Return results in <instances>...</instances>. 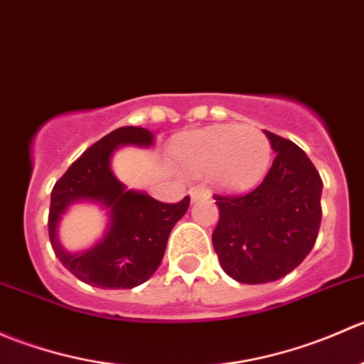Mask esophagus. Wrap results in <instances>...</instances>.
I'll return each instance as SVG.
<instances>
[{"mask_svg": "<svg viewBox=\"0 0 364 364\" xmlns=\"http://www.w3.org/2000/svg\"><path fill=\"white\" fill-rule=\"evenodd\" d=\"M188 196L192 199V203H197L200 199H209V192L204 188H199V186H193V188L188 190Z\"/></svg>", "mask_w": 364, "mask_h": 364, "instance_id": "obj_1", "label": "esophagus"}]
</instances>
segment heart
<instances>
[{"label":"heart","mask_w":364,"mask_h":364,"mask_svg":"<svg viewBox=\"0 0 364 364\" xmlns=\"http://www.w3.org/2000/svg\"><path fill=\"white\" fill-rule=\"evenodd\" d=\"M171 159L185 174H209L220 188L245 192L266 178L273 146L260 128L216 124L174 139Z\"/></svg>","instance_id":"obj_1"}]
</instances>
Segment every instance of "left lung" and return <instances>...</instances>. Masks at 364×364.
<instances>
[{"mask_svg": "<svg viewBox=\"0 0 364 364\" xmlns=\"http://www.w3.org/2000/svg\"><path fill=\"white\" fill-rule=\"evenodd\" d=\"M277 159L247 196H215L220 220L213 248L232 280L257 285L296 269L321 227L322 179L292 141L264 130Z\"/></svg>", "mask_w": 364, "mask_h": 364, "instance_id": "left-lung-1", "label": "left lung"}]
</instances>
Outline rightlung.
Here are the masks:
<instances>
[{"label":"right lung","instance_id":"1","mask_svg":"<svg viewBox=\"0 0 364 364\" xmlns=\"http://www.w3.org/2000/svg\"><path fill=\"white\" fill-rule=\"evenodd\" d=\"M155 134L142 127H121L79 156L50 193L49 237L60 262L80 282L98 289H134L159 269L172 227L190 205L165 204L142 190L128 188L112 171L114 153L124 146L151 148ZM93 203L106 215V230L95 245L72 252L59 240V225L70 205Z\"/></svg>","mask_w":364,"mask_h":364}]
</instances>
